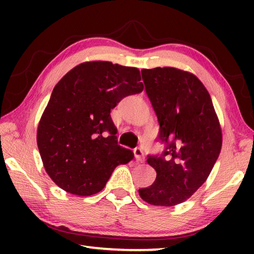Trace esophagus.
<instances>
[{"label":"esophagus","instance_id":"esophagus-1","mask_svg":"<svg viewBox=\"0 0 254 254\" xmlns=\"http://www.w3.org/2000/svg\"><path fill=\"white\" fill-rule=\"evenodd\" d=\"M133 153H134V158L136 159V161L142 162L144 160V152L141 148H139V147L135 148L134 150H133Z\"/></svg>","mask_w":254,"mask_h":254}]
</instances>
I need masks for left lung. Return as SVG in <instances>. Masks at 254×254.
<instances>
[{
    "label": "left lung",
    "instance_id": "left-lung-1",
    "mask_svg": "<svg viewBox=\"0 0 254 254\" xmlns=\"http://www.w3.org/2000/svg\"><path fill=\"white\" fill-rule=\"evenodd\" d=\"M141 75L163 151L148 156L157 178L139 195L169 207L189 198L207 179L220 156L222 132L212 98L196 76L173 67L142 69Z\"/></svg>",
    "mask_w": 254,
    "mask_h": 254
}]
</instances>
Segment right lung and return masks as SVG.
I'll return each mask as SVG.
<instances>
[{
  "mask_svg": "<svg viewBox=\"0 0 254 254\" xmlns=\"http://www.w3.org/2000/svg\"><path fill=\"white\" fill-rule=\"evenodd\" d=\"M137 68L109 62L76 66L55 86L42 114L37 143L55 184L78 196L101 191L119 165L133 159L121 147L111 110L143 91Z\"/></svg>",
  "mask_w": 254,
  "mask_h": 254,
  "instance_id": "right-lung-1",
  "label": "right lung"
}]
</instances>
